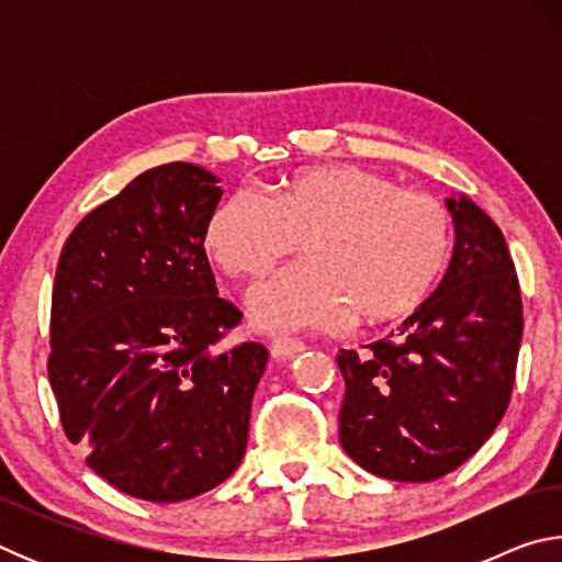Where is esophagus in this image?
Listing matches in <instances>:
<instances>
[{
  "label": "esophagus",
  "instance_id": "1",
  "mask_svg": "<svg viewBox=\"0 0 562 562\" xmlns=\"http://www.w3.org/2000/svg\"><path fill=\"white\" fill-rule=\"evenodd\" d=\"M300 351H304V341H300V339L280 337V339L270 341V355L274 359H290L294 355H300Z\"/></svg>",
  "mask_w": 562,
  "mask_h": 562
}]
</instances>
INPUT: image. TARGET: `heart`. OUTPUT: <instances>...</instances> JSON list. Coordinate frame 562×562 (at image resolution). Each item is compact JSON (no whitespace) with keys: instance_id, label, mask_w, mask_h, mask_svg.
I'll return each mask as SVG.
<instances>
[{"instance_id":"heart-1","label":"heart","mask_w":562,"mask_h":562,"mask_svg":"<svg viewBox=\"0 0 562 562\" xmlns=\"http://www.w3.org/2000/svg\"><path fill=\"white\" fill-rule=\"evenodd\" d=\"M205 250L235 278H262L297 250L307 262L247 297L255 327L274 335L341 329L414 312L443 278L453 221L434 195L402 190L359 166L304 168L268 198L233 190L205 223Z\"/></svg>"}]
</instances>
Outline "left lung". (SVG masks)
Returning <instances> with one entry per match:
<instances>
[{"label": "left lung", "instance_id": "obj_1", "mask_svg": "<svg viewBox=\"0 0 562 562\" xmlns=\"http://www.w3.org/2000/svg\"><path fill=\"white\" fill-rule=\"evenodd\" d=\"M449 270L398 331L341 349V449L369 473L424 483L459 469L506 414L522 339L516 265L501 227L469 198L446 201Z\"/></svg>", "mask_w": 562, "mask_h": 562}]
</instances>
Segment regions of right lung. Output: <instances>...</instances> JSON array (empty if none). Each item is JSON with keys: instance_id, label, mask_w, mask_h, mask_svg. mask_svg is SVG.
I'll use <instances>...</instances> for the list:
<instances>
[{"instance_id": "1", "label": "right lung", "mask_w": 562, "mask_h": 562, "mask_svg": "<svg viewBox=\"0 0 562 562\" xmlns=\"http://www.w3.org/2000/svg\"><path fill=\"white\" fill-rule=\"evenodd\" d=\"M217 183L193 164L146 170L74 227L56 268L49 384L64 434L133 498H195L245 456L268 349L215 347L243 319L203 247Z\"/></svg>"}]
</instances>
